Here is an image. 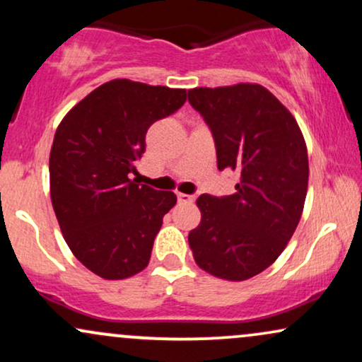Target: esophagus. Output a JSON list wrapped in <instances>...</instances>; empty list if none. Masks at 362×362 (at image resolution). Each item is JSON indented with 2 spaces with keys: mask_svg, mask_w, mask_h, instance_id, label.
Masks as SVG:
<instances>
[{
  "mask_svg": "<svg viewBox=\"0 0 362 362\" xmlns=\"http://www.w3.org/2000/svg\"><path fill=\"white\" fill-rule=\"evenodd\" d=\"M177 199L178 202H184V204H190V202L195 201V195H190V194H177Z\"/></svg>",
  "mask_w": 362,
  "mask_h": 362,
  "instance_id": "obj_1",
  "label": "esophagus"
}]
</instances>
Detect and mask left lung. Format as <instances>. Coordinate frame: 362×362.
<instances>
[{
  "label": "left lung",
  "mask_w": 362,
  "mask_h": 362,
  "mask_svg": "<svg viewBox=\"0 0 362 362\" xmlns=\"http://www.w3.org/2000/svg\"><path fill=\"white\" fill-rule=\"evenodd\" d=\"M213 134L218 168L236 170L231 195L202 194L189 245L201 269L245 281L269 267L296 230L308 189V153L289 110L252 83L189 90Z\"/></svg>",
  "instance_id": "obj_1"
}]
</instances>
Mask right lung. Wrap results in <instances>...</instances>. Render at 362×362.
Segmentation results:
<instances>
[{
    "label": "right lung",
    "mask_w": 362,
    "mask_h": 362,
    "mask_svg": "<svg viewBox=\"0 0 362 362\" xmlns=\"http://www.w3.org/2000/svg\"><path fill=\"white\" fill-rule=\"evenodd\" d=\"M185 90L112 80L68 112L49 158L51 199L66 243L103 279L143 271L177 195L139 184L146 132L184 105Z\"/></svg>",
    "instance_id": "right-lung-1"
}]
</instances>
